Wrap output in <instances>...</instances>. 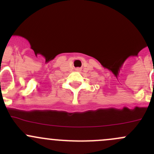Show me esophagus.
I'll return each instance as SVG.
<instances>
[{"mask_svg": "<svg viewBox=\"0 0 154 154\" xmlns=\"http://www.w3.org/2000/svg\"><path fill=\"white\" fill-rule=\"evenodd\" d=\"M76 70H77V71H80V68H77Z\"/></svg>", "mask_w": 154, "mask_h": 154, "instance_id": "esophagus-1", "label": "esophagus"}]
</instances>
